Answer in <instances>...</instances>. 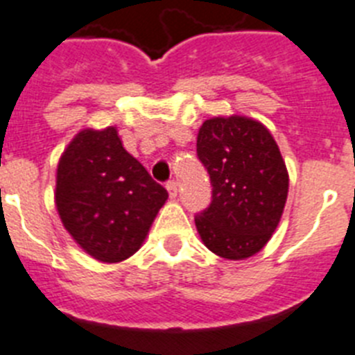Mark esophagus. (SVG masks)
I'll use <instances>...</instances> for the list:
<instances>
[{
    "label": "esophagus",
    "mask_w": 355,
    "mask_h": 355,
    "mask_svg": "<svg viewBox=\"0 0 355 355\" xmlns=\"http://www.w3.org/2000/svg\"><path fill=\"white\" fill-rule=\"evenodd\" d=\"M166 189H168V193H170V198H177V194H178V184L175 180H171V182H168V184H166Z\"/></svg>",
    "instance_id": "1"
}]
</instances>
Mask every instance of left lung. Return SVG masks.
<instances>
[{
	"instance_id": "left-lung-1",
	"label": "left lung",
	"mask_w": 355,
	"mask_h": 355,
	"mask_svg": "<svg viewBox=\"0 0 355 355\" xmlns=\"http://www.w3.org/2000/svg\"><path fill=\"white\" fill-rule=\"evenodd\" d=\"M196 152L212 182V203L194 219L201 242L226 260H245L276 232L288 196V170L261 122L214 116L198 130Z\"/></svg>"
}]
</instances>
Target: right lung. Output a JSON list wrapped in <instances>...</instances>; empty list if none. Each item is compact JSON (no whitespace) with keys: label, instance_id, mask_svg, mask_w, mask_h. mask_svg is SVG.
Wrapping results in <instances>:
<instances>
[{"label":"right lung","instance_id":"1","mask_svg":"<svg viewBox=\"0 0 355 355\" xmlns=\"http://www.w3.org/2000/svg\"><path fill=\"white\" fill-rule=\"evenodd\" d=\"M168 191L123 148L116 127L79 130L56 170L54 203L76 244L104 263L143 245Z\"/></svg>","mask_w":355,"mask_h":355}]
</instances>
